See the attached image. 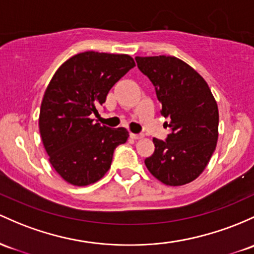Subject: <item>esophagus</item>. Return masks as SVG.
Returning a JSON list of instances; mask_svg holds the SVG:
<instances>
[{
    "mask_svg": "<svg viewBox=\"0 0 254 254\" xmlns=\"http://www.w3.org/2000/svg\"><path fill=\"white\" fill-rule=\"evenodd\" d=\"M130 137H131L132 140H141V138L143 137V135H142V133H130Z\"/></svg>",
    "mask_w": 254,
    "mask_h": 254,
    "instance_id": "34e87169",
    "label": "esophagus"
}]
</instances>
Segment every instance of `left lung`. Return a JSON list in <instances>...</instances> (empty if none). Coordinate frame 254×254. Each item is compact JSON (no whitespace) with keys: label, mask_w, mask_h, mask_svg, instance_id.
<instances>
[{"label":"left lung","mask_w":254,"mask_h":254,"mask_svg":"<svg viewBox=\"0 0 254 254\" xmlns=\"http://www.w3.org/2000/svg\"><path fill=\"white\" fill-rule=\"evenodd\" d=\"M155 86L161 114L171 129L166 141L153 138L154 153L144 164L166 186H183L202 174L218 140V106L206 80L178 58L136 57Z\"/></svg>","instance_id":"8db88e82"}]
</instances>
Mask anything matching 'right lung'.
I'll return each mask as SVG.
<instances>
[{
  "mask_svg": "<svg viewBox=\"0 0 254 254\" xmlns=\"http://www.w3.org/2000/svg\"><path fill=\"white\" fill-rule=\"evenodd\" d=\"M135 66L127 54L84 52L58 68L44 93L38 127L55 171L69 185L83 187L105 176L117 146L125 143V127L94 123L108 91Z\"/></svg>",
  "mask_w": 254,
  "mask_h": 254,
  "instance_id": "obj_1",
  "label": "right lung"
}]
</instances>
